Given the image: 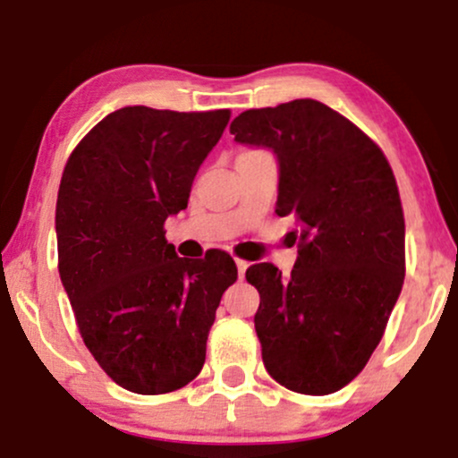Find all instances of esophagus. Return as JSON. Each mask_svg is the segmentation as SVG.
Here are the masks:
<instances>
[{"mask_svg":"<svg viewBox=\"0 0 458 458\" xmlns=\"http://www.w3.org/2000/svg\"><path fill=\"white\" fill-rule=\"evenodd\" d=\"M250 267V263L248 260H241V259H237V269H239V278L243 280V276H245V269Z\"/></svg>","mask_w":458,"mask_h":458,"instance_id":"1","label":"esophagus"}]
</instances>
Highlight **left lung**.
I'll return each instance as SVG.
<instances>
[{
  "label": "left lung",
  "instance_id": "8db88e82",
  "mask_svg": "<svg viewBox=\"0 0 458 458\" xmlns=\"http://www.w3.org/2000/svg\"><path fill=\"white\" fill-rule=\"evenodd\" d=\"M230 132L274 149L276 215L295 221L291 276L271 263L245 271L260 295L254 328L265 369L295 394H335L368 365L404 283L395 175L363 130L315 99L245 110Z\"/></svg>",
  "mask_w": 458,
  "mask_h": 458
}]
</instances>
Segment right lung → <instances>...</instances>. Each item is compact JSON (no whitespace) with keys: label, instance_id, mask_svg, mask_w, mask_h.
I'll return each mask as SVG.
<instances>
[{"label":"right lung","instance_id":"add662e5","mask_svg":"<svg viewBox=\"0 0 458 458\" xmlns=\"http://www.w3.org/2000/svg\"><path fill=\"white\" fill-rule=\"evenodd\" d=\"M230 110L125 106L75 145L56 202L58 271L93 359L123 389L158 395L202 371L221 295L237 280L224 250L180 259L165 239Z\"/></svg>","mask_w":458,"mask_h":458}]
</instances>
